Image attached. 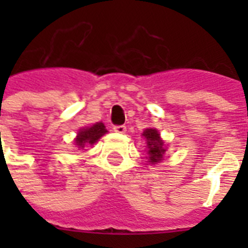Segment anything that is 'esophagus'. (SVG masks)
<instances>
[{"instance_id": "34e87169", "label": "esophagus", "mask_w": 248, "mask_h": 248, "mask_svg": "<svg viewBox=\"0 0 248 248\" xmlns=\"http://www.w3.org/2000/svg\"><path fill=\"white\" fill-rule=\"evenodd\" d=\"M114 131H117V133H120V134H123V133H125L126 131V126L125 125H114Z\"/></svg>"}]
</instances>
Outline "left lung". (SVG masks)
<instances>
[{"mask_svg": "<svg viewBox=\"0 0 248 248\" xmlns=\"http://www.w3.org/2000/svg\"><path fill=\"white\" fill-rule=\"evenodd\" d=\"M143 137L148 140L149 148V160L151 164L159 163L163 160V155L165 153V149L163 148L164 141L160 139V135L155 129H145L143 133Z\"/></svg>", "mask_w": 248, "mask_h": 248, "instance_id": "1", "label": "left lung"}]
</instances>
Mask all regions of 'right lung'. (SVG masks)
Here are the masks:
<instances>
[{"mask_svg": "<svg viewBox=\"0 0 248 248\" xmlns=\"http://www.w3.org/2000/svg\"><path fill=\"white\" fill-rule=\"evenodd\" d=\"M107 133L104 124L103 123H97L91 128H85L78 133L76 139V144L79 148H84L85 144H94L97 143L98 139L103 137Z\"/></svg>", "mask_w": 248, "mask_h": 248, "instance_id": "right-lung-1", "label": "right lung"}]
</instances>
